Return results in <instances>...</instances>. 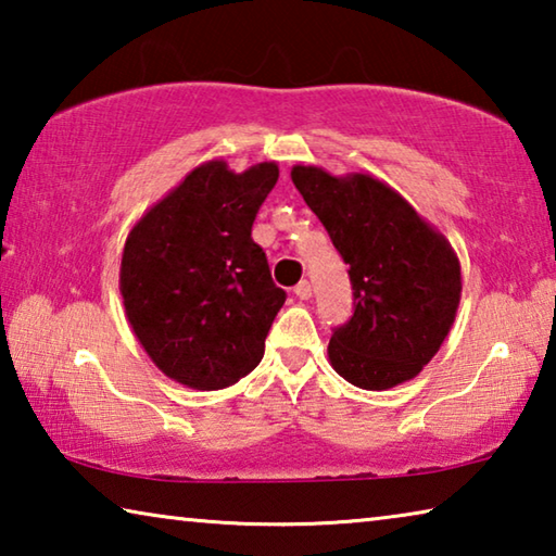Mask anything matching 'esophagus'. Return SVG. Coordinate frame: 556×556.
Instances as JSON below:
<instances>
[{
    "label": "esophagus",
    "instance_id": "obj_1",
    "mask_svg": "<svg viewBox=\"0 0 556 556\" xmlns=\"http://www.w3.org/2000/svg\"><path fill=\"white\" fill-rule=\"evenodd\" d=\"M294 294L301 299V301H306V299H312V294H314V289H312V285H308L306 279H301L299 285L294 287Z\"/></svg>",
    "mask_w": 556,
    "mask_h": 556
}]
</instances>
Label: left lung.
Returning a JSON list of instances; mask_svg holds the SVG:
<instances>
[{"label":"left lung","instance_id":"8db88e82","mask_svg":"<svg viewBox=\"0 0 556 556\" xmlns=\"http://www.w3.org/2000/svg\"><path fill=\"white\" fill-rule=\"evenodd\" d=\"M291 181L351 265L355 308L328 343L331 368L361 390L417 378L458 312L460 262L451 242L370 174L299 164Z\"/></svg>","mask_w":556,"mask_h":556}]
</instances>
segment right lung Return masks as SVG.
Here are the masks:
<instances>
[{"instance_id":"1","label":"right lung","mask_w":556,"mask_h":556,"mask_svg":"<svg viewBox=\"0 0 556 556\" xmlns=\"http://www.w3.org/2000/svg\"><path fill=\"white\" fill-rule=\"evenodd\" d=\"M279 178L277 162L235 174L195 166L129 230L119 267L127 321L166 378L223 390L257 368L285 304L252 223Z\"/></svg>"}]
</instances>
